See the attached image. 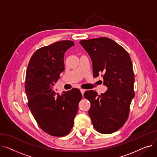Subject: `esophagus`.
I'll return each mask as SVG.
<instances>
[{
	"mask_svg": "<svg viewBox=\"0 0 157 157\" xmlns=\"http://www.w3.org/2000/svg\"><path fill=\"white\" fill-rule=\"evenodd\" d=\"M80 91H81L82 95H83L84 93H85V90H84V89H80Z\"/></svg>",
	"mask_w": 157,
	"mask_h": 157,
	"instance_id": "obj_1",
	"label": "esophagus"
}]
</instances>
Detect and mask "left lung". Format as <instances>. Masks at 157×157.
I'll return each mask as SVG.
<instances>
[{
	"instance_id": "1",
	"label": "left lung",
	"mask_w": 157,
	"mask_h": 157,
	"mask_svg": "<svg viewBox=\"0 0 157 157\" xmlns=\"http://www.w3.org/2000/svg\"><path fill=\"white\" fill-rule=\"evenodd\" d=\"M92 62L93 76L101 74L107 91L98 95L86 91L84 97L91 104L88 114L95 129L108 134L126 122L135 95L134 73L128 53L113 40L103 37L80 40Z\"/></svg>"
}]
</instances>
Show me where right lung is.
<instances>
[{"instance_id":"add662e5","label":"right lung","mask_w":157,"mask_h":157,"mask_svg":"<svg viewBox=\"0 0 157 157\" xmlns=\"http://www.w3.org/2000/svg\"><path fill=\"white\" fill-rule=\"evenodd\" d=\"M74 44L67 40L40 48L27 66L25 90L28 106L39 127L52 136L63 137L70 132L82 98L78 88L61 94L53 90L64 71V53Z\"/></svg>"}]
</instances>
